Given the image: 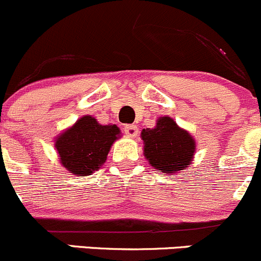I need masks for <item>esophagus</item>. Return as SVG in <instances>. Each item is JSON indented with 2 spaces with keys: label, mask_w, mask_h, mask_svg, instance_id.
Here are the masks:
<instances>
[{
  "label": "esophagus",
  "mask_w": 261,
  "mask_h": 261,
  "mask_svg": "<svg viewBox=\"0 0 261 261\" xmlns=\"http://www.w3.org/2000/svg\"><path fill=\"white\" fill-rule=\"evenodd\" d=\"M124 133L129 137H136L138 134V127L134 124H127L124 127Z\"/></svg>",
  "instance_id": "obj_1"
}]
</instances>
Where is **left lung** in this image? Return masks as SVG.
<instances>
[{
	"mask_svg": "<svg viewBox=\"0 0 261 261\" xmlns=\"http://www.w3.org/2000/svg\"><path fill=\"white\" fill-rule=\"evenodd\" d=\"M141 136L144 142V156L154 169L172 174L184 170L192 162L195 141L171 118H160L156 128L143 129Z\"/></svg>",
	"mask_w": 261,
	"mask_h": 261,
	"instance_id": "8db88e82",
	"label": "left lung"
}]
</instances>
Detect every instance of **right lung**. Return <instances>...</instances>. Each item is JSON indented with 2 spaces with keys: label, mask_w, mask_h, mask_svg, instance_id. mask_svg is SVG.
Masks as SVG:
<instances>
[{
  "label": "right lung",
  "mask_w": 261,
  "mask_h": 261,
  "mask_svg": "<svg viewBox=\"0 0 261 261\" xmlns=\"http://www.w3.org/2000/svg\"><path fill=\"white\" fill-rule=\"evenodd\" d=\"M119 133L117 125H101L90 115L82 117L57 138L61 164L79 176L91 175L104 164Z\"/></svg>",
  "instance_id": "add662e5"
}]
</instances>
